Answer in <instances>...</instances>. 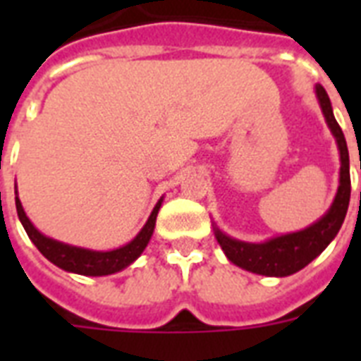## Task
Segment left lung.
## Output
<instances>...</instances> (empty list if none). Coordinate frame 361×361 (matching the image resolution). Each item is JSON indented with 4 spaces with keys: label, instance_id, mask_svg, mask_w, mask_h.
I'll use <instances>...</instances> for the list:
<instances>
[{
    "label": "left lung",
    "instance_id": "1",
    "mask_svg": "<svg viewBox=\"0 0 361 361\" xmlns=\"http://www.w3.org/2000/svg\"><path fill=\"white\" fill-rule=\"evenodd\" d=\"M314 92L319 97L326 123L330 127L331 135L336 136L337 147L341 153V172H339L337 195L330 209L317 223L300 232L271 238L264 243H247V241L234 240L215 226V238L219 241L221 249L225 251L226 258L232 264H236L247 271H252V274L268 275V277H286V275L300 271L330 245V241L337 236V232L345 221V215H347L348 202H350V169H348L347 140H345L341 127L336 121L326 90L317 84Z\"/></svg>",
    "mask_w": 361,
    "mask_h": 361
}]
</instances>
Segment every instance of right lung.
Here are the masks:
<instances>
[{
	"instance_id": "add662e5",
	"label": "right lung",
	"mask_w": 361,
	"mask_h": 361,
	"mask_svg": "<svg viewBox=\"0 0 361 361\" xmlns=\"http://www.w3.org/2000/svg\"><path fill=\"white\" fill-rule=\"evenodd\" d=\"M16 212H18V219L24 226V231L27 232L30 240L35 243V247L50 260L56 264L58 268L65 269V271H73V274L80 275H92V277H99V275H110L116 271H121L127 268L129 264H133L136 258L140 257L142 251L146 249L147 241L152 238L153 228H155V221H157L159 208L163 198L155 204L149 219L146 221V225L142 228L133 241H129L127 245L120 247V249H112V251H92V249H84V247H75L63 241L52 240V238L44 236L37 231L33 223L27 219L20 198L16 197Z\"/></svg>"
}]
</instances>
